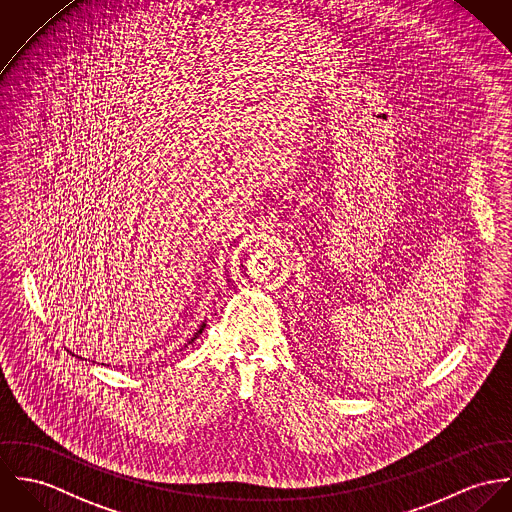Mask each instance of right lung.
Returning <instances> with one entry per match:
<instances>
[{
  "label": "right lung",
  "mask_w": 512,
  "mask_h": 512,
  "mask_svg": "<svg viewBox=\"0 0 512 512\" xmlns=\"http://www.w3.org/2000/svg\"><path fill=\"white\" fill-rule=\"evenodd\" d=\"M204 328H206V322H202V326L196 330V334H194V336L188 340V343H192V341L196 340V338L202 334V330H204ZM188 343H186V345H188ZM186 345H184V347H186ZM80 359H82V357H80Z\"/></svg>",
  "instance_id": "add662e5"
}]
</instances>
